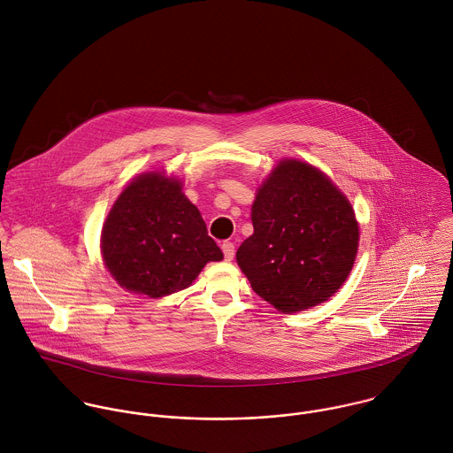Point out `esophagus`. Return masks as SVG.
Returning <instances> with one entry per match:
<instances>
[{"mask_svg":"<svg viewBox=\"0 0 453 453\" xmlns=\"http://www.w3.org/2000/svg\"><path fill=\"white\" fill-rule=\"evenodd\" d=\"M221 250H223V255H225V259H230L234 258L235 257V246H234V242H223L221 244Z\"/></svg>","mask_w":453,"mask_h":453,"instance_id":"1","label":"esophagus"}]
</instances>
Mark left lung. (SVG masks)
Returning <instances> with one entry per match:
<instances>
[{
  "label": "left lung",
  "instance_id": "left-lung-1",
  "mask_svg": "<svg viewBox=\"0 0 453 453\" xmlns=\"http://www.w3.org/2000/svg\"><path fill=\"white\" fill-rule=\"evenodd\" d=\"M251 219L255 234L237 250V263L275 309H311L345 282L359 228L349 200L321 171L282 160L259 188Z\"/></svg>",
  "mask_w": 453,
  "mask_h": 453
}]
</instances>
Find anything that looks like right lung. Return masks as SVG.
<instances>
[{"instance_id":"1","label":"right lung","mask_w":453,"mask_h":453,"mask_svg":"<svg viewBox=\"0 0 453 453\" xmlns=\"http://www.w3.org/2000/svg\"><path fill=\"white\" fill-rule=\"evenodd\" d=\"M101 250L113 279L150 298L188 288L207 261L223 259L180 181L158 173L139 176L120 194Z\"/></svg>"}]
</instances>
